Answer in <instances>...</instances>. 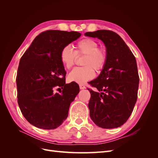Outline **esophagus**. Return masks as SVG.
Listing matches in <instances>:
<instances>
[{
  "instance_id": "obj_1",
  "label": "esophagus",
  "mask_w": 158,
  "mask_h": 158,
  "mask_svg": "<svg viewBox=\"0 0 158 158\" xmlns=\"http://www.w3.org/2000/svg\"><path fill=\"white\" fill-rule=\"evenodd\" d=\"M79 86H80V89H83L85 88V86L84 84H80Z\"/></svg>"
}]
</instances>
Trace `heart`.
Instances as JSON below:
<instances>
[{"instance_id":"1","label":"heart","mask_w":158,"mask_h":158,"mask_svg":"<svg viewBox=\"0 0 158 158\" xmlns=\"http://www.w3.org/2000/svg\"><path fill=\"white\" fill-rule=\"evenodd\" d=\"M75 52L67 45L62 49L60 59L62 64L67 69L74 66L77 56H85L82 65L84 67L76 68L69 74L70 82L82 84L92 80L95 76V71L101 70L106 64L107 53L105 50L99 48L98 43L89 38H85L75 44Z\"/></svg>"}]
</instances>
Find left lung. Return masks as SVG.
<instances>
[{
    "instance_id": "1",
    "label": "left lung",
    "mask_w": 158,
    "mask_h": 158,
    "mask_svg": "<svg viewBox=\"0 0 158 158\" xmlns=\"http://www.w3.org/2000/svg\"><path fill=\"white\" fill-rule=\"evenodd\" d=\"M84 35L101 40L107 53L101 73L89 82L99 91L88 89L89 116L99 127H119L130 117L137 100L139 76L135 56L115 32L102 30Z\"/></svg>"
}]
</instances>
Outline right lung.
<instances>
[{"label": "right lung", "mask_w": 158, "mask_h": 158, "mask_svg": "<svg viewBox=\"0 0 158 158\" xmlns=\"http://www.w3.org/2000/svg\"><path fill=\"white\" fill-rule=\"evenodd\" d=\"M80 36L76 31H44L21 57L16 76L18 103L23 117L33 126L55 129L67 118L80 88L76 82L66 84L60 53ZM56 88L61 89L60 94L53 92Z\"/></svg>", "instance_id": "1"}]
</instances>
